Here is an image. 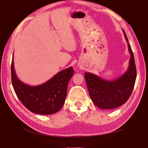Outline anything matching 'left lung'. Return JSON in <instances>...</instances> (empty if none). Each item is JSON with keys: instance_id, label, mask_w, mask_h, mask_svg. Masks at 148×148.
<instances>
[{"instance_id": "obj_1", "label": "left lung", "mask_w": 148, "mask_h": 148, "mask_svg": "<svg viewBox=\"0 0 148 148\" xmlns=\"http://www.w3.org/2000/svg\"><path fill=\"white\" fill-rule=\"evenodd\" d=\"M123 34L130 54L127 71L120 78L112 81L106 80L90 72L84 74L90 98L94 104L100 109H114L120 107L128 100L135 85L137 72L133 52L124 31Z\"/></svg>"}]
</instances>
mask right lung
<instances>
[{"label": "right lung", "mask_w": 148, "mask_h": 148, "mask_svg": "<svg viewBox=\"0 0 148 148\" xmlns=\"http://www.w3.org/2000/svg\"><path fill=\"white\" fill-rule=\"evenodd\" d=\"M72 67L59 72L51 79L38 86H29L18 78L14 60L11 64V78L18 98L30 112L49 115L58 112L64 104L68 82L74 74Z\"/></svg>", "instance_id": "1"}]
</instances>
